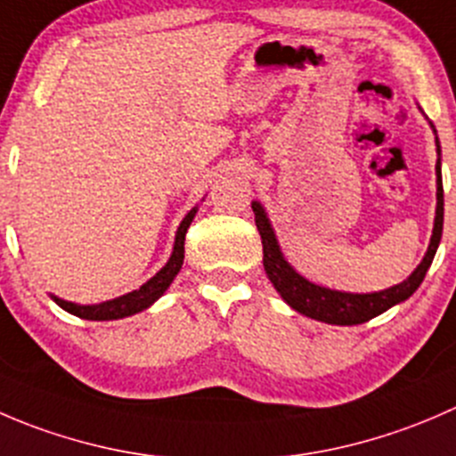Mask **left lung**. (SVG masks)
Returning <instances> with one entry per match:
<instances>
[{
	"label": "left lung",
	"instance_id": "left-lung-1",
	"mask_svg": "<svg viewBox=\"0 0 456 456\" xmlns=\"http://www.w3.org/2000/svg\"><path fill=\"white\" fill-rule=\"evenodd\" d=\"M436 151L441 155L439 139H436ZM252 213H255L256 230L261 234V243H264V268L273 286L277 288L279 295L283 297L288 305L297 313L305 314L317 322L332 323V326H357V323L370 322L377 314L386 313L392 305L401 304L408 299L419 286H421L423 277H426L428 268H430L435 252L439 248L441 232H444V183H441V159H436V215H435V228H432L430 246H428L426 256L421 264L417 265L412 274L405 281L396 283V286L386 288L379 292H366V295H357V292H339L330 290V288L317 286V283L308 281L301 277L295 268L286 261L281 255L274 230L270 226L268 215L261 208L259 201H252Z\"/></svg>",
	"mask_w": 456,
	"mask_h": 456
}]
</instances>
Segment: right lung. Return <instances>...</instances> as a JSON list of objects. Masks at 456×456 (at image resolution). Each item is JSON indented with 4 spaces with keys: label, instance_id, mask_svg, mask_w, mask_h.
I'll return each mask as SVG.
<instances>
[{
    "label": "right lung",
    "instance_id": "right-lung-1",
    "mask_svg": "<svg viewBox=\"0 0 456 456\" xmlns=\"http://www.w3.org/2000/svg\"><path fill=\"white\" fill-rule=\"evenodd\" d=\"M195 215H197V208H192L191 213L183 217V222L179 224L177 228V237H175V248L168 264H166L155 277L148 279L139 290H133L128 292V295H121L117 297V299L103 301V304H94V305H79V304H73V301H66V299H60V297L51 295L53 301H55L60 308H64L66 313L75 314V317L79 319H88V322H110V319H124V317H130V314L146 310L148 305L155 304V301L168 290L173 279L177 277V273L182 270L183 241H186V232L188 228H191V222L195 219Z\"/></svg>",
    "mask_w": 456,
    "mask_h": 456
}]
</instances>
